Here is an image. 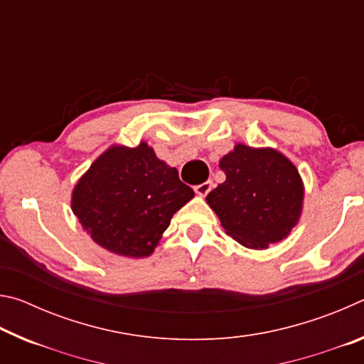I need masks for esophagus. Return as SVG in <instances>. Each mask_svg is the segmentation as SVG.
I'll return each mask as SVG.
<instances>
[{
    "label": "esophagus",
    "instance_id": "1",
    "mask_svg": "<svg viewBox=\"0 0 364 364\" xmlns=\"http://www.w3.org/2000/svg\"><path fill=\"white\" fill-rule=\"evenodd\" d=\"M212 186H213L212 181H204L202 184H197V186H194V191H196L197 196L204 197V196H207L208 193H210Z\"/></svg>",
    "mask_w": 364,
    "mask_h": 364
}]
</instances>
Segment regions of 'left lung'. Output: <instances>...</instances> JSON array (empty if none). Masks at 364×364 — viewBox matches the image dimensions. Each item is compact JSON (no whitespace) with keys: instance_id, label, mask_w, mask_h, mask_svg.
<instances>
[{"instance_id":"8db88e82","label":"left lung","mask_w":364,"mask_h":364,"mask_svg":"<svg viewBox=\"0 0 364 364\" xmlns=\"http://www.w3.org/2000/svg\"><path fill=\"white\" fill-rule=\"evenodd\" d=\"M218 165L226 180L205 200L228 236L254 250L286 239L299 223L305 197L292 160L274 147L236 143Z\"/></svg>"}]
</instances>
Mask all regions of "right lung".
Masks as SVG:
<instances>
[{"instance_id":"right-lung-1","label":"right lung","mask_w":364,"mask_h":364,"mask_svg":"<svg viewBox=\"0 0 364 364\" xmlns=\"http://www.w3.org/2000/svg\"><path fill=\"white\" fill-rule=\"evenodd\" d=\"M194 197L175 167L141 141L112 144L78 178L70 207L83 231L110 254H154L171 217Z\"/></svg>"}]
</instances>
